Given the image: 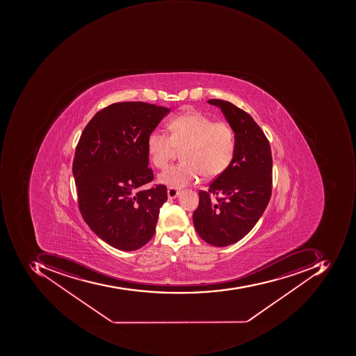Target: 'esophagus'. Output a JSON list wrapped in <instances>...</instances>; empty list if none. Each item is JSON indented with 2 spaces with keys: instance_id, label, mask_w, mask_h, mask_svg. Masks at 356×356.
Masks as SVG:
<instances>
[{
  "instance_id": "esophagus-1",
  "label": "esophagus",
  "mask_w": 356,
  "mask_h": 356,
  "mask_svg": "<svg viewBox=\"0 0 356 356\" xmlns=\"http://www.w3.org/2000/svg\"><path fill=\"white\" fill-rule=\"evenodd\" d=\"M179 193H181V191H179V189L175 188V187H169V188H168V197H169V199H175V197L179 195Z\"/></svg>"
}]
</instances>
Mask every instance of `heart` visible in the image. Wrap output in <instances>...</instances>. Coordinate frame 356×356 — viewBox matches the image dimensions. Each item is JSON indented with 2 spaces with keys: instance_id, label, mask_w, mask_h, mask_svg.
Here are the masks:
<instances>
[{
  "instance_id": "b5f03b06",
  "label": "heart",
  "mask_w": 356,
  "mask_h": 356,
  "mask_svg": "<svg viewBox=\"0 0 356 356\" xmlns=\"http://www.w3.org/2000/svg\"><path fill=\"white\" fill-rule=\"evenodd\" d=\"M170 136L153 131L147 140L152 163L163 169L181 149L183 161L167 168L159 181L167 186H187L201 175L214 179L230 167L236 152V138L225 122H214L200 111H189L175 116L168 124Z\"/></svg>"
}]
</instances>
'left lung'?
Instances as JSON below:
<instances>
[{
	"instance_id": "left-lung-1",
	"label": "left lung",
	"mask_w": 356,
	"mask_h": 356,
	"mask_svg": "<svg viewBox=\"0 0 356 356\" xmlns=\"http://www.w3.org/2000/svg\"><path fill=\"white\" fill-rule=\"evenodd\" d=\"M220 108L234 131L236 152L230 167L199 193L193 211L195 230L209 245L225 247L242 240L258 222L272 195L270 142L244 110L227 100L209 99ZM216 199L211 200V197Z\"/></svg>"
}]
</instances>
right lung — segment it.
<instances>
[{
  "label": "right lung",
  "mask_w": 356,
  "mask_h": 356,
  "mask_svg": "<svg viewBox=\"0 0 356 356\" xmlns=\"http://www.w3.org/2000/svg\"><path fill=\"white\" fill-rule=\"evenodd\" d=\"M169 112L147 102H115L92 118L76 147L72 175L80 213L114 248L137 250L155 233L167 187H141L154 179L147 137Z\"/></svg>",
  "instance_id": "right-lung-1"
}]
</instances>
